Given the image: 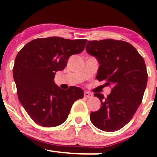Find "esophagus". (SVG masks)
I'll use <instances>...</instances> for the list:
<instances>
[{"label": "esophagus", "instance_id": "1", "mask_svg": "<svg viewBox=\"0 0 157 157\" xmlns=\"http://www.w3.org/2000/svg\"><path fill=\"white\" fill-rule=\"evenodd\" d=\"M84 96L86 97H87V98H91V97H93V94L89 92V91H85Z\"/></svg>", "mask_w": 157, "mask_h": 157}]
</instances>
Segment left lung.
I'll use <instances>...</instances> for the list:
<instances>
[{"instance_id": "left-lung-1", "label": "left lung", "mask_w": 157, "mask_h": 157, "mask_svg": "<svg viewBox=\"0 0 157 157\" xmlns=\"http://www.w3.org/2000/svg\"><path fill=\"white\" fill-rule=\"evenodd\" d=\"M86 49L100 64L96 78L112 87L105 98L101 94H94L100 99L101 108L91 113L90 120L102 131L120 130L141 104L147 82L145 60L132 45L122 40L89 41Z\"/></svg>"}]
</instances>
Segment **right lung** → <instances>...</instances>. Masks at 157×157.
Returning a JSON list of instances; mask_svg holds the SVG:
<instances>
[{
    "mask_svg": "<svg viewBox=\"0 0 157 157\" xmlns=\"http://www.w3.org/2000/svg\"><path fill=\"white\" fill-rule=\"evenodd\" d=\"M86 42L60 37L37 38L25 45L16 56L13 77L19 101L39 125L63 123L74 102L83 97L82 89H61L54 79L57 71L66 67L70 56L83 51Z\"/></svg>",
    "mask_w": 157,
    "mask_h": 157,
    "instance_id": "obj_1",
    "label": "right lung"
}]
</instances>
